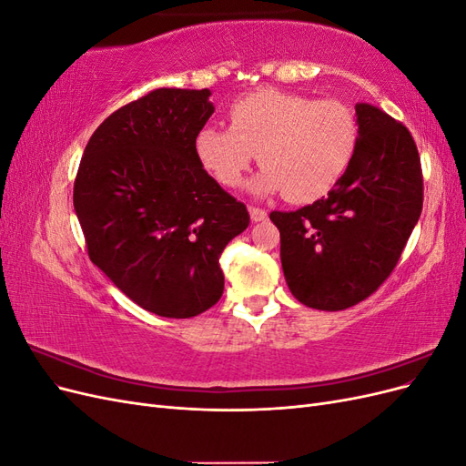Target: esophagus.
<instances>
[{"label":"esophagus","mask_w":466,"mask_h":466,"mask_svg":"<svg viewBox=\"0 0 466 466\" xmlns=\"http://www.w3.org/2000/svg\"><path fill=\"white\" fill-rule=\"evenodd\" d=\"M248 211H250V219L252 221H266L268 219V211L258 208V206H250Z\"/></svg>","instance_id":"obj_1"}]
</instances>
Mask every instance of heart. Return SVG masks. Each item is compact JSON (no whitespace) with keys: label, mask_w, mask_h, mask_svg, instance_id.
Wrapping results in <instances>:
<instances>
[{"label":"heart","mask_w":466,"mask_h":466,"mask_svg":"<svg viewBox=\"0 0 466 466\" xmlns=\"http://www.w3.org/2000/svg\"><path fill=\"white\" fill-rule=\"evenodd\" d=\"M229 128L204 126L194 139L202 167L235 188L255 161L258 194L284 190L291 202H311L338 185L358 149V118L346 103L279 89H258L231 103Z\"/></svg>","instance_id":"obj_1"}]
</instances>
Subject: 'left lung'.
<instances>
[{
  "label": "left lung",
  "mask_w": 466,
  "mask_h": 466,
  "mask_svg": "<svg viewBox=\"0 0 466 466\" xmlns=\"http://www.w3.org/2000/svg\"><path fill=\"white\" fill-rule=\"evenodd\" d=\"M358 149L324 198L272 211L293 298L319 311L368 299L390 276L424 204L414 137L377 106L356 105Z\"/></svg>",
  "instance_id": "8db88e82"
}]
</instances>
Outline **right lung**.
Returning a JSON list of instances; mask_svg holds the SVG:
<instances>
[{
    "label": "right lung",
    "mask_w": 466,
    "mask_h": 466,
    "mask_svg": "<svg viewBox=\"0 0 466 466\" xmlns=\"http://www.w3.org/2000/svg\"><path fill=\"white\" fill-rule=\"evenodd\" d=\"M209 95L163 87L112 112L83 151L74 185L91 262L167 319H190L219 301V257L250 221L194 149L214 115Z\"/></svg>",
    "instance_id": "obj_1"
}]
</instances>
